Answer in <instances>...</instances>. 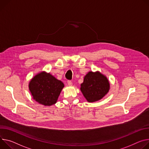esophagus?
<instances>
[{"label": "esophagus", "instance_id": "obj_1", "mask_svg": "<svg viewBox=\"0 0 149 149\" xmlns=\"http://www.w3.org/2000/svg\"><path fill=\"white\" fill-rule=\"evenodd\" d=\"M68 85L69 86H72V83L71 81H70V80L68 81Z\"/></svg>", "mask_w": 149, "mask_h": 149}]
</instances>
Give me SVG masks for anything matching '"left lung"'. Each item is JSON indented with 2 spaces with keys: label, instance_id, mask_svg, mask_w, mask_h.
Wrapping results in <instances>:
<instances>
[{
  "label": "left lung",
  "instance_id": "1",
  "mask_svg": "<svg viewBox=\"0 0 149 149\" xmlns=\"http://www.w3.org/2000/svg\"><path fill=\"white\" fill-rule=\"evenodd\" d=\"M110 90V83L107 77L99 71H89L81 84L80 90L89 103L101 100Z\"/></svg>",
  "mask_w": 149,
  "mask_h": 149
}]
</instances>
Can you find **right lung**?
<instances>
[{
    "label": "right lung",
    "mask_w": 149,
    "mask_h": 149,
    "mask_svg": "<svg viewBox=\"0 0 149 149\" xmlns=\"http://www.w3.org/2000/svg\"><path fill=\"white\" fill-rule=\"evenodd\" d=\"M64 87L61 81L45 71L34 76L29 84V90L33 99L45 106L55 104Z\"/></svg>",
    "instance_id": "obj_1"
}]
</instances>
